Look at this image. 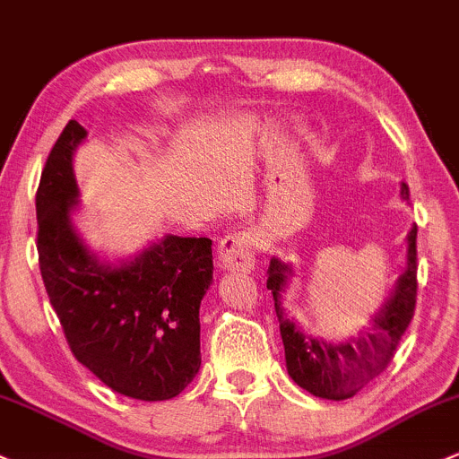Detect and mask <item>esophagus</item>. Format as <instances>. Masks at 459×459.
<instances>
[{
	"label": "esophagus",
	"mask_w": 459,
	"mask_h": 459,
	"mask_svg": "<svg viewBox=\"0 0 459 459\" xmlns=\"http://www.w3.org/2000/svg\"><path fill=\"white\" fill-rule=\"evenodd\" d=\"M255 256L256 238L250 230H235L221 239L218 259L224 270L250 272L255 268Z\"/></svg>",
	"instance_id": "esophagus-1"
}]
</instances>
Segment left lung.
Returning a JSON list of instances; mask_svg holds the SVG:
<instances>
[{"label":"left lung","instance_id":"1","mask_svg":"<svg viewBox=\"0 0 459 459\" xmlns=\"http://www.w3.org/2000/svg\"><path fill=\"white\" fill-rule=\"evenodd\" d=\"M401 195L410 200V187L405 183L401 187ZM416 233L418 226L407 235V241H410L407 270L396 285L394 296L375 318L372 333L357 342H346V344H326L296 329L294 322L287 318L285 309L281 307V291L287 283L290 268L279 259L270 261L268 290H272L276 318L281 325L287 372L300 387L320 399L344 401L357 394L361 387L387 368L403 333L414 318L418 291Z\"/></svg>","mask_w":459,"mask_h":459}]
</instances>
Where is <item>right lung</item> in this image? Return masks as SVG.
I'll list each match as a JSON object with an SVG mask.
<instances>
[{
    "instance_id": "add662e5",
    "label": "right lung",
    "mask_w": 459,
    "mask_h": 459,
    "mask_svg": "<svg viewBox=\"0 0 459 459\" xmlns=\"http://www.w3.org/2000/svg\"><path fill=\"white\" fill-rule=\"evenodd\" d=\"M87 130L69 119L37 189L39 268L74 357L104 385L139 401H168L200 368V300L213 279L211 239L176 238L122 268L89 255L69 224L72 154Z\"/></svg>"
}]
</instances>
